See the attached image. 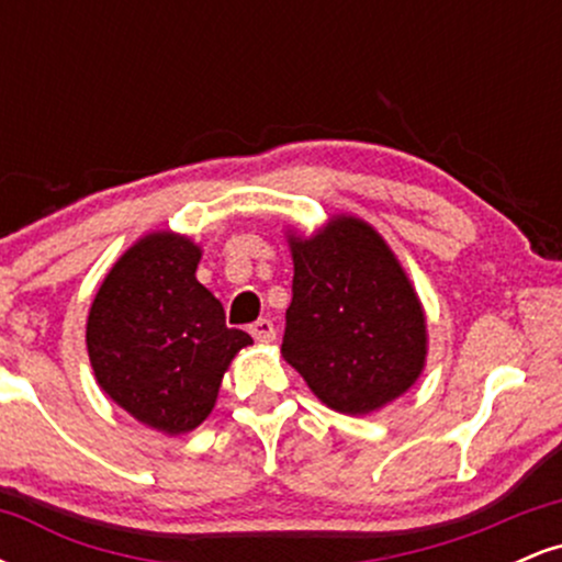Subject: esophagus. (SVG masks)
<instances>
[{"label": "esophagus", "instance_id": "34e87169", "mask_svg": "<svg viewBox=\"0 0 562 562\" xmlns=\"http://www.w3.org/2000/svg\"><path fill=\"white\" fill-rule=\"evenodd\" d=\"M250 335H254L259 344H272V340L277 338V330H274V322L272 319H256L254 325L248 327Z\"/></svg>", "mask_w": 562, "mask_h": 562}]
</instances>
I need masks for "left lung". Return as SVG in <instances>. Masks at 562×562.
Returning <instances> with one entry per match:
<instances>
[{"label":"left lung","instance_id":"1","mask_svg":"<svg viewBox=\"0 0 562 562\" xmlns=\"http://www.w3.org/2000/svg\"><path fill=\"white\" fill-rule=\"evenodd\" d=\"M293 301L282 357L319 402L370 415L415 385L428 353L409 277L370 224L333 216L317 235H288Z\"/></svg>","mask_w":562,"mask_h":562}]
</instances>
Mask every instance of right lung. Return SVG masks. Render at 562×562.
Instances as JSON below:
<instances>
[{
  "instance_id": "obj_1",
  "label": "right lung",
  "mask_w": 562,
  "mask_h": 562,
  "mask_svg": "<svg viewBox=\"0 0 562 562\" xmlns=\"http://www.w3.org/2000/svg\"><path fill=\"white\" fill-rule=\"evenodd\" d=\"M200 248L150 232L115 261L87 319V351L100 389L139 423L179 436L214 409L224 372L248 333L227 327L224 306L198 282Z\"/></svg>"
}]
</instances>
